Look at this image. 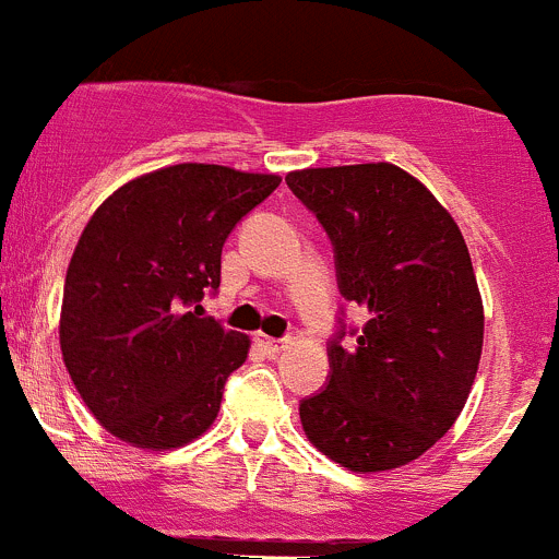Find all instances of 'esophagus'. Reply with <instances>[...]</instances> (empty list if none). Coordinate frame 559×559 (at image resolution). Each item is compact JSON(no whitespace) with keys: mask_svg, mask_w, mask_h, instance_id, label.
I'll use <instances>...</instances> for the list:
<instances>
[{"mask_svg":"<svg viewBox=\"0 0 559 559\" xmlns=\"http://www.w3.org/2000/svg\"><path fill=\"white\" fill-rule=\"evenodd\" d=\"M258 345H261L263 350L269 353V356H277L280 350H285L287 342L285 340H274V336H266V334H258Z\"/></svg>","mask_w":559,"mask_h":559,"instance_id":"1","label":"esophagus"}]
</instances>
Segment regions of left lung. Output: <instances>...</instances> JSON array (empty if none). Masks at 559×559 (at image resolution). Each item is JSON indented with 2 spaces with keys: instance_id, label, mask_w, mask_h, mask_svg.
<instances>
[{
  "instance_id": "8db88e82",
  "label": "left lung",
  "mask_w": 559,
  "mask_h": 559,
  "mask_svg": "<svg viewBox=\"0 0 559 559\" xmlns=\"http://www.w3.org/2000/svg\"><path fill=\"white\" fill-rule=\"evenodd\" d=\"M334 245L347 301L367 309L353 350L329 347L331 374L301 402L309 443L353 473H385L432 449L460 418L484 347L473 261L443 203L391 163L285 176Z\"/></svg>"
}]
</instances>
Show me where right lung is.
Returning a JSON list of instances; mask_svg holds the SVG:
<instances>
[{
  "instance_id": "obj_1",
  "label": "right lung",
  "mask_w": 559,
  "mask_h": 559,
  "mask_svg": "<svg viewBox=\"0 0 559 559\" xmlns=\"http://www.w3.org/2000/svg\"><path fill=\"white\" fill-rule=\"evenodd\" d=\"M277 174L179 163L130 179L86 223L64 277L59 345L84 405L121 443L174 451L214 424L250 336L201 318L230 230Z\"/></svg>"
}]
</instances>
